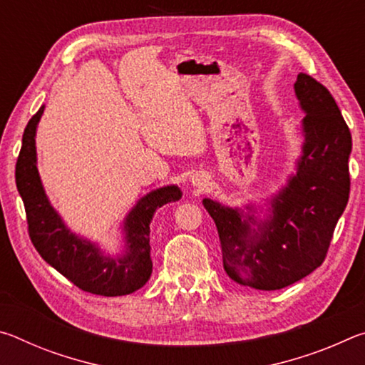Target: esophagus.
<instances>
[{
    "mask_svg": "<svg viewBox=\"0 0 365 365\" xmlns=\"http://www.w3.org/2000/svg\"><path fill=\"white\" fill-rule=\"evenodd\" d=\"M207 175L206 174H196V175H193V185L195 187H197V188H205L206 185H207Z\"/></svg>",
    "mask_w": 365,
    "mask_h": 365,
    "instance_id": "34e87169",
    "label": "esophagus"
}]
</instances>
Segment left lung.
Listing matches in <instances>:
<instances>
[{"mask_svg": "<svg viewBox=\"0 0 365 365\" xmlns=\"http://www.w3.org/2000/svg\"><path fill=\"white\" fill-rule=\"evenodd\" d=\"M294 91L306 113L304 146L296 175L272 200L270 217L259 224L251 215L242 220L235 209L202 201L217 227L227 275L265 292L293 285L322 265L351 188L353 138L338 104L307 73H299Z\"/></svg>", "mask_w": 365, "mask_h": 365, "instance_id": "obj_1", "label": "left lung"}]
</instances>
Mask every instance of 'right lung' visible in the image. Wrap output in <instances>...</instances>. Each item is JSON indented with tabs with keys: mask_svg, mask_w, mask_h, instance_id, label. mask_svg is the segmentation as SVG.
Returning <instances> with one entry per match:
<instances>
[{
	"mask_svg": "<svg viewBox=\"0 0 365 365\" xmlns=\"http://www.w3.org/2000/svg\"><path fill=\"white\" fill-rule=\"evenodd\" d=\"M41 114L43 106L29 120L16 163V185L26 207L30 242L51 267L86 293L123 296L137 292L153 272L150 246L153 214L158 207L180 200V190L164 187L141 197L125 220V255L103 256L95 245L67 230L43 191L35 151V130Z\"/></svg>",
	"mask_w": 365,
	"mask_h": 365,
	"instance_id": "right-lung-1",
	"label": "right lung"
}]
</instances>
